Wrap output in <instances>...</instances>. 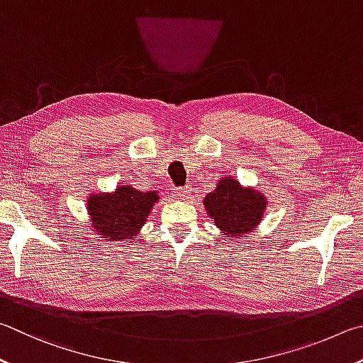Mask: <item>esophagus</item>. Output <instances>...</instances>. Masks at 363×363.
<instances>
[{"label":"esophagus","instance_id":"34e87169","mask_svg":"<svg viewBox=\"0 0 363 363\" xmlns=\"http://www.w3.org/2000/svg\"><path fill=\"white\" fill-rule=\"evenodd\" d=\"M189 191H191V189H189V188H178V189H175V191H174V198L175 199H180V201L188 199L189 194H191Z\"/></svg>","mask_w":363,"mask_h":363}]
</instances>
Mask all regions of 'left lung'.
Masks as SVG:
<instances>
[{
    "label": "left lung",
    "instance_id": "obj_1",
    "mask_svg": "<svg viewBox=\"0 0 363 363\" xmlns=\"http://www.w3.org/2000/svg\"><path fill=\"white\" fill-rule=\"evenodd\" d=\"M202 204L221 236L233 240L255 231L264 218L268 199L258 189L242 186L238 178L228 175L220 178L217 188L206 196Z\"/></svg>",
    "mask_w": 363,
    "mask_h": 363
}]
</instances>
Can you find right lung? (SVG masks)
Segmentation results:
<instances>
[{"instance_id":"obj_1","label":"right lung","mask_w":363,"mask_h":363,"mask_svg":"<svg viewBox=\"0 0 363 363\" xmlns=\"http://www.w3.org/2000/svg\"><path fill=\"white\" fill-rule=\"evenodd\" d=\"M159 201L157 191H140L119 185L110 193H91L87 215L91 228L105 242H132Z\"/></svg>"}]
</instances>
